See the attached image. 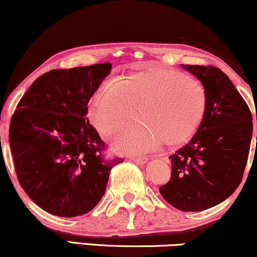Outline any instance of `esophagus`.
Segmentation results:
<instances>
[{"instance_id": "obj_1", "label": "esophagus", "mask_w": 257, "mask_h": 257, "mask_svg": "<svg viewBox=\"0 0 257 257\" xmlns=\"http://www.w3.org/2000/svg\"><path fill=\"white\" fill-rule=\"evenodd\" d=\"M128 159L131 160V161H133V163H136V164H145L146 161L149 160V157H145V156H143V157L131 156V157H128Z\"/></svg>"}]
</instances>
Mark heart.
<instances>
[{"label":"heart","instance_id":"obj_1","mask_svg":"<svg viewBox=\"0 0 257 257\" xmlns=\"http://www.w3.org/2000/svg\"><path fill=\"white\" fill-rule=\"evenodd\" d=\"M207 92L198 79L172 69L146 66L108 80L91 97L87 113L103 136L114 135L137 114L139 121L117 137L115 146L143 152L164 145H184L207 112Z\"/></svg>","mask_w":257,"mask_h":257}]
</instances>
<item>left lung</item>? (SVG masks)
Returning a JSON list of instances; mask_svg holds the SVG:
<instances>
[{"label":"left lung","mask_w":257,"mask_h":257,"mask_svg":"<svg viewBox=\"0 0 257 257\" xmlns=\"http://www.w3.org/2000/svg\"><path fill=\"white\" fill-rule=\"evenodd\" d=\"M182 68L201 80L208 105L195 136L170 157L171 179L159 192L174 208L200 212L224 201L241 184L250 150L252 117L245 100L219 68Z\"/></svg>","instance_id":"obj_1"}]
</instances>
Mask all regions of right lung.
I'll return each mask as SVG.
<instances>
[{
    "instance_id": "1",
    "label": "right lung",
    "mask_w": 257,
    "mask_h": 257,
    "mask_svg": "<svg viewBox=\"0 0 257 257\" xmlns=\"http://www.w3.org/2000/svg\"><path fill=\"white\" fill-rule=\"evenodd\" d=\"M111 63L55 69L35 80L10 119L9 143L20 185L45 212L89 213L104 195L112 167L106 145L90 124L87 103Z\"/></svg>"
}]
</instances>
